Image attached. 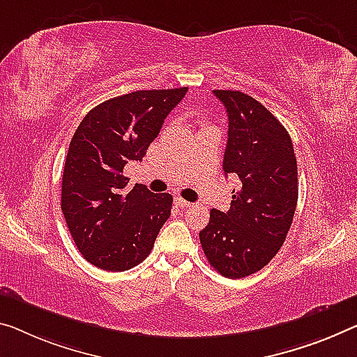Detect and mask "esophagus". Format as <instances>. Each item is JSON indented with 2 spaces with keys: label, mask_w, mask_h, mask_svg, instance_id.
Here are the masks:
<instances>
[{
  "label": "esophagus",
  "mask_w": 357,
  "mask_h": 357,
  "mask_svg": "<svg viewBox=\"0 0 357 357\" xmlns=\"http://www.w3.org/2000/svg\"><path fill=\"white\" fill-rule=\"evenodd\" d=\"M175 204H177V207H180V209H185V207H191V202L185 201L183 197H180V196L175 197Z\"/></svg>",
  "instance_id": "34e87169"
}]
</instances>
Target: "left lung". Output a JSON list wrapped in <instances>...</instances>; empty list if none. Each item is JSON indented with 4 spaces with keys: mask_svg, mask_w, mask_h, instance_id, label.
I'll use <instances>...</instances> for the list:
<instances>
[{
    "mask_svg": "<svg viewBox=\"0 0 357 357\" xmlns=\"http://www.w3.org/2000/svg\"><path fill=\"white\" fill-rule=\"evenodd\" d=\"M227 108L225 175L241 180L228 212L211 211L199 231L211 266L229 279L261 270L286 241L298 199L297 160L286 128L271 112L239 91H213Z\"/></svg>",
    "mask_w": 357,
    "mask_h": 357,
    "instance_id": "obj_1",
    "label": "left lung"
}]
</instances>
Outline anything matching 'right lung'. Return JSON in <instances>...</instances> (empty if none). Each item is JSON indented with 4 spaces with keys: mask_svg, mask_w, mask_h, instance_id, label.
Masks as SVG:
<instances>
[{
    "mask_svg": "<svg viewBox=\"0 0 357 357\" xmlns=\"http://www.w3.org/2000/svg\"><path fill=\"white\" fill-rule=\"evenodd\" d=\"M188 87L135 91L92 108L65 160L62 212L76 248L92 265L126 271L144 261L171 217L172 195L126 188L124 166L142 161Z\"/></svg>",
    "mask_w": 357,
    "mask_h": 357,
    "instance_id": "add662e5",
    "label": "right lung"
}]
</instances>
